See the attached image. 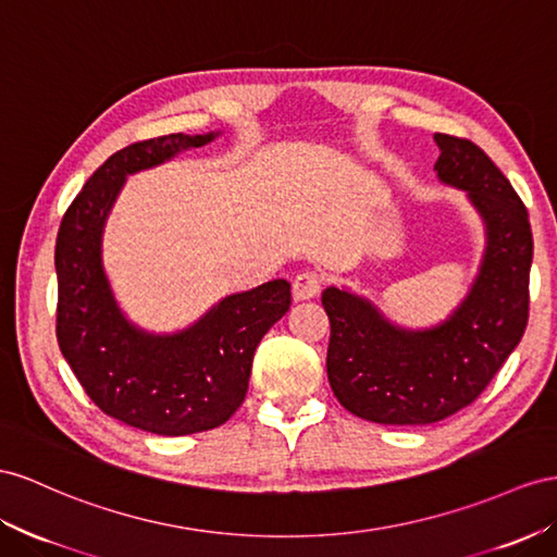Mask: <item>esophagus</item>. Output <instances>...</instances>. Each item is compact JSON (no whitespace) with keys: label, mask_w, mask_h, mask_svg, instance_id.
<instances>
[{"label":"esophagus","mask_w":557,"mask_h":557,"mask_svg":"<svg viewBox=\"0 0 557 557\" xmlns=\"http://www.w3.org/2000/svg\"><path fill=\"white\" fill-rule=\"evenodd\" d=\"M322 289V277L318 273H301L294 284H292V294L296 301H310V298H315Z\"/></svg>","instance_id":"1"}]
</instances>
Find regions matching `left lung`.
<instances>
[{"label":"left lung","mask_w":557,"mask_h":557,"mask_svg":"<svg viewBox=\"0 0 557 557\" xmlns=\"http://www.w3.org/2000/svg\"><path fill=\"white\" fill-rule=\"evenodd\" d=\"M440 183L463 190L484 225L478 275L447 320L395 324L369 298L326 287L332 322L326 376L350 414L386 425H425L468 407L516 350L530 310L532 227L522 199L475 143L433 136Z\"/></svg>","instance_id":"8db88e82"}]
</instances>
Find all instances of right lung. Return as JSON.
Listing matches in <instances>:
<instances>
[{"mask_svg":"<svg viewBox=\"0 0 557 557\" xmlns=\"http://www.w3.org/2000/svg\"><path fill=\"white\" fill-rule=\"evenodd\" d=\"M221 132L169 134L126 146L94 171L55 237V336L82 388L108 417L154 435L211 431L249 388L253 350L289 310L287 280L223 296L178 332H148L126 318L103 265V235L126 178L202 148Z\"/></svg>","mask_w":557,"mask_h":557,"instance_id":"right-lung-1","label":"right lung"}]
</instances>
